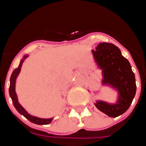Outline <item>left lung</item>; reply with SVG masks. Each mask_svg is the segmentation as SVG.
Returning <instances> with one entry per match:
<instances>
[{"label": "left lung", "instance_id": "8db88e82", "mask_svg": "<svg viewBox=\"0 0 146 146\" xmlns=\"http://www.w3.org/2000/svg\"><path fill=\"white\" fill-rule=\"evenodd\" d=\"M95 60L104 75L103 84H109L119 93L116 104L97 101L95 106L108 115L115 118L129 109L136 94L134 72L128 60L121 55L119 48L111 43H100L92 50Z\"/></svg>", "mask_w": 146, "mask_h": 146}]
</instances>
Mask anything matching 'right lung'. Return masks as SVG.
Returning <instances> with one entry per match:
<instances>
[{"label":"right lung","instance_id":"1","mask_svg":"<svg viewBox=\"0 0 146 146\" xmlns=\"http://www.w3.org/2000/svg\"><path fill=\"white\" fill-rule=\"evenodd\" d=\"M28 56V55L24 56V58L20 60L19 66L13 71L12 74H11V77H10L9 89L10 97L11 98L13 104H14V106H15V108H16L17 110L20 114L23 115V116L25 117L28 121H30L31 122H32V123H36V124H38V125L48 124V123H51L52 118H48V119H44V118H37V117L32 116V115H31L30 114H28V113L25 111V110L24 109V108H23L20 104H19V102H18L17 96L16 92H15V82H16V78L17 77L18 74H19V73H20V69H21L22 64H23V63L24 62V60H25Z\"/></svg>","mask_w":146,"mask_h":146}]
</instances>
